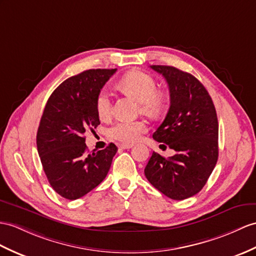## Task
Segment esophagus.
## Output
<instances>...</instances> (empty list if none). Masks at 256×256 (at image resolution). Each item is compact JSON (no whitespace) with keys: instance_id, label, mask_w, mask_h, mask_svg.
<instances>
[{"instance_id":"esophagus-1","label":"esophagus","mask_w":256,"mask_h":256,"mask_svg":"<svg viewBox=\"0 0 256 256\" xmlns=\"http://www.w3.org/2000/svg\"><path fill=\"white\" fill-rule=\"evenodd\" d=\"M134 146V144H130V143H122L120 146L122 148H132Z\"/></svg>"}]
</instances>
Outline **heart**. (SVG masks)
Masks as SVG:
<instances>
[{
  "label": "heart",
  "instance_id": "1",
  "mask_svg": "<svg viewBox=\"0 0 256 256\" xmlns=\"http://www.w3.org/2000/svg\"><path fill=\"white\" fill-rule=\"evenodd\" d=\"M118 84L124 92L141 102L142 110L146 113H158L163 108L164 94L156 90V81L150 74L141 70H130L120 79ZM96 110L101 120H108L110 116L112 101L108 90L104 89L98 94ZM146 132L144 122L120 120L108 129V136L112 139L124 143H134L138 141Z\"/></svg>",
  "mask_w": 256,
  "mask_h": 256
}]
</instances>
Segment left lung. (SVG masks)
<instances>
[{"label": "left lung", "mask_w": 256, "mask_h": 256, "mask_svg": "<svg viewBox=\"0 0 256 256\" xmlns=\"http://www.w3.org/2000/svg\"><path fill=\"white\" fill-rule=\"evenodd\" d=\"M151 68L166 79L170 96V110L153 139L176 154L165 158L153 152L144 175L166 196L184 200L202 190L217 163L216 110L208 90L191 74L172 66Z\"/></svg>", "instance_id": "left-lung-1"}]
</instances>
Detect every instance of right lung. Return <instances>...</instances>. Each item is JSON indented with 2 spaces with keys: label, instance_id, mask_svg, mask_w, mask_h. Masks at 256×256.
Listing matches in <instances>:
<instances>
[{
  "label": "right lung",
  "instance_id": "add662e5",
  "mask_svg": "<svg viewBox=\"0 0 256 256\" xmlns=\"http://www.w3.org/2000/svg\"><path fill=\"white\" fill-rule=\"evenodd\" d=\"M117 70H89L66 79L48 98L36 134L43 170L52 188L77 200L106 177L117 146L86 152V130L100 124L96 96Z\"/></svg>",
  "mask_w": 256,
  "mask_h": 256
}]
</instances>
